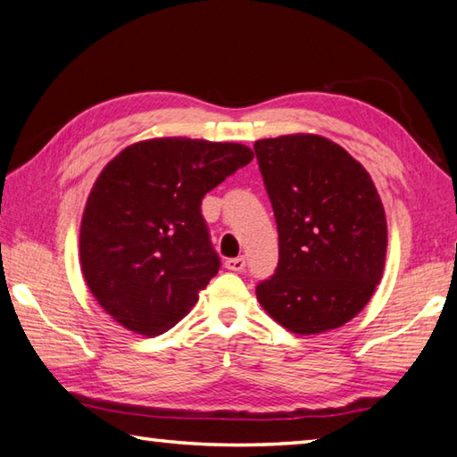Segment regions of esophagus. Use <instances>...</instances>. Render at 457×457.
<instances>
[{"label":"esophagus","instance_id":"34e87169","mask_svg":"<svg viewBox=\"0 0 457 457\" xmlns=\"http://www.w3.org/2000/svg\"><path fill=\"white\" fill-rule=\"evenodd\" d=\"M226 268L229 271H244L245 270V257L239 255V257H231V260H226Z\"/></svg>","mask_w":457,"mask_h":457}]
</instances>
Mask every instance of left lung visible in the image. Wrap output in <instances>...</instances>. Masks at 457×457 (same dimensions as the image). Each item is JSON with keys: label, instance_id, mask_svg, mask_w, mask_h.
Listing matches in <instances>:
<instances>
[{"label": "left lung", "instance_id": "left-lung-1", "mask_svg": "<svg viewBox=\"0 0 457 457\" xmlns=\"http://www.w3.org/2000/svg\"><path fill=\"white\" fill-rule=\"evenodd\" d=\"M278 223L279 260L255 286L257 302L294 334L344 326L384 273L387 226L370 173L320 136L253 145Z\"/></svg>", "mask_w": 457, "mask_h": 457}]
</instances>
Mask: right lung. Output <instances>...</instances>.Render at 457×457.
<instances>
[{
    "mask_svg": "<svg viewBox=\"0 0 457 457\" xmlns=\"http://www.w3.org/2000/svg\"><path fill=\"white\" fill-rule=\"evenodd\" d=\"M252 160L242 144L163 137L105 165L81 220L79 255L91 294L115 321L160 336L189 313L221 265L202 200Z\"/></svg>",
    "mask_w": 457,
    "mask_h": 457,
    "instance_id": "obj_1",
    "label": "right lung"
}]
</instances>
